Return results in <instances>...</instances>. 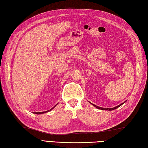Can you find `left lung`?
I'll return each instance as SVG.
<instances>
[{"instance_id": "1", "label": "left lung", "mask_w": 148, "mask_h": 148, "mask_svg": "<svg viewBox=\"0 0 148 148\" xmlns=\"http://www.w3.org/2000/svg\"><path fill=\"white\" fill-rule=\"evenodd\" d=\"M123 103H121V105H118V106H116V107H114V108H101V107H99V106H96V105H93V104H92V105L94 106H95L96 108H98V109H99V110H109V111H111V110H115V109H116V108H118V107H119L120 106H121Z\"/></svg>"}]
</instances>
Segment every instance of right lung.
<instances>
[{"mask_svg": "<svg viewBox=\"0 0 148 148\" xmlns=\"http://www.w3.org/2000/svg\"><path fill=\"white\" fill-rule=\"evenodd\" d=\"M55 106H54V107H55ZM54 107H53V108H54ZM53 108H52L50 109V110H48V111H43V112H38V113H35V114H42V113H47V112H49V111H51V110H52V109Z\"/></svg>", "mask_w": 148, "mask_h": 148, "instance_id": "obj_1", "label": "right lung"}]
</instances>
